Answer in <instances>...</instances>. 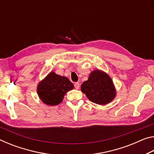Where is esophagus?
<instances>
[{"mask_svg": "<svg viewBox=\"0 0 154 154\" xmlns=\"http://www.w3.org/2000/svg\"><path fill=\"white\" fill-rule=\"evenodd\" d=\"M74 86H75V88L76 89H79V82H76V83H75V84H74Z\"/></svg>", "mask_w": 154, "mask_h": 154, "instance_id": "obj_1", "label": "esophagus"}]
</instances>
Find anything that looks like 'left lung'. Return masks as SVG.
Returning a JSON list of instances; mask_svg holds the SVG:
<instances>
[{
	"label": "left lung",
	"mask_w": 154,
	"mask_h": 154,
	"mask_svg": "<svg viewBox=\"0 0 154 154\" xmlns=\"http://www.w3.org/2000/svg\"><path fill=\"white\" fill-rule=\"evenodd\" d=\"M81 90L90 101L99 105L109 103L116 96V90L110 77L99 70L90 73L88 79L82 84Z\"/></svg>",
	"instance_id": "8db88e82"
}]
</instances>
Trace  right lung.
<instances>
[{
    "label": "right lung",
    "mask_w": 154,
    "mask_h": 154,
    "mask_svg": "<svg viewBox=\"0 0 154 154\" xmlns=\"http://www.w3.org/2000/svg\"><path fill=\"white\" fill-rule=\"evenodd\" d=\"M74 86L66 77L51 72L39 83L37 92L40 99L47 106H57L62 103L64 95Z\"/></svg>",
    "instance_id": "obj_1"
}]
</instances>
